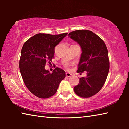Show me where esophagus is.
<instances>
[{
    "label": "esophagus",
    "mask_w": 129,
    "mask_h": 129,
    "mask_svg": "<svg viewBox=\"0 0 129 129\" xmlns=\"http://www.w3.org/2000/svg\"><path fill=\"white\" fill-rule=\"evenodd\" d=\"M72 74H71L70 73H66V76H67V77L69 78V77H70V76H72Z\"/></svg>",
    "instance_id": "obj_1"
}]
</instances>
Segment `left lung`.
I'll return each instance as SVG.
<instances>
[{"label":"left lung","mask_w":129,"mask_h":129,"mask_svg":"<svg viewBox=\"0 0 129 129\" xmlns=\"http://www.w3.org/2000/svg\"><path fill=\"white\" fill-rule=\"evenodd\" d=\"M68 35L81 48L77 72H87L86 77L79 79L74 90L79 96L91 97L102 88L108 76L110 67L108 49L104 41L91 31L78 30Z\"/></svg>","instance_id":"obj_1"}]
</instances>
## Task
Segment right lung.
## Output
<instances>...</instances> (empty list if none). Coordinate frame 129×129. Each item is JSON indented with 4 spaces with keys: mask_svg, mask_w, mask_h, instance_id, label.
<instances>
[{
    "mask_svg": "<svg viewBox=\"0 0 129 129\" xmlns=\"http://www.w3.org/2000/svg\"><path fill=\"white\" fill-rule=\"evenodd\" d=\"M67 34H37L23 45L19 61L20 73L27 88L38 98L53 96L65 77V71L61 68L57 67L50 73L45 66L46 62L51 64L55 47Z\"/></svg>",
    "mask_w": 129,
    "mask_h": 129,
    "instance_id": "1",
    "label": "right lung"
}]
</instances>
